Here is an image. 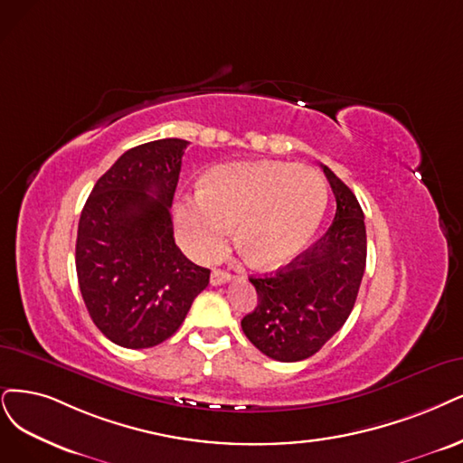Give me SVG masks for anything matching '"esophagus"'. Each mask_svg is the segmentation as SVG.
Listing matches in <instances>:
<instances>
[{
    "label": "esophagus",
    "instance_id": "34e87169",
    "mask_svg": "<svg viewBox=\"0 0 463 463\" xmlns=\"http://www.w3.org/2000/svg\"><path fill=\"white\" fill-rule=\"evenodd\" d=\"M231 279H232L231 272H227V270H221V269H215V270H212L210 282H212V286H221V284L229 282Z\"/></svg>",
    "mask_w": 463,
    "mask_h": 463
}]
</instances>
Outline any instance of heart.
Here are the masks:
<instances>
[{
    "mask_svg": "<svg viewBox=\"0 0 463 463\" xmlns=\"http://www.w3.org/2000/svg\"><path fill=\"white\" fill-rule=\"evenodd\" d=\"M328 203L326 183L309 165L227 164L203 188L175 202V232L200 263L215 260L234 225V241L263 267L284 265L311 242Z\"/></svg>",
    "mask_w": 463,
    "mask_h": 463,
    "instance_id": "b5f03b06",
    "label": "heart"
}]
</instances>
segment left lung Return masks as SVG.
Masks as SVG:
<instances>
[{
  "label": "left lung",
  "instance_id": "left-lung-1",
  "mask_svg": "<svg viewBox=\"0 0 463 463\" xmlns=\"http://www.w3.org/2000/svg\"><path fill=\"white\" fill-rule=\"evenodd\" d=\"M335 196L328 231L275 275L251 277L258 307L242 330L263 354L280 363L313 356L349 318L366 269L364 213L351 188L322 165Z\"/></svg>",
  "mask_w": 463,
  "mask_h": 463
}]
</instances>
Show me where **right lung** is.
<instances>
[{
	"mask_svg": "<svg viewBox=\"0 0 463 463\" xmlns=\"http://www.w3.org/2000/svg\"><path fill=\"white\" fill-rule=\"evenodd\" d=\"M188 141L160 139L129 148L85 202L76 272L95 326L112 344L146 349L174 335L210 269L177 248L171 202Z\"/></svg>",
	"mask_w": 463,
	"mask_h": 463,
	"instance_id": "obj_1",
	"label": "right lung"
}]
</instances>
